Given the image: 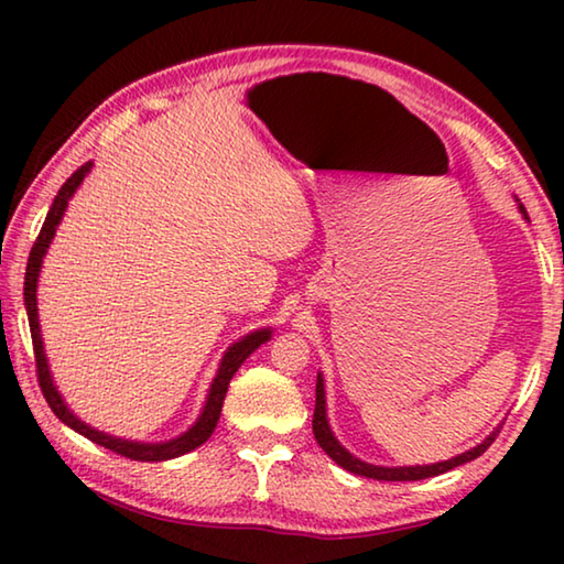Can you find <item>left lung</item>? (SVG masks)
<instances>
[{
	"label": "left lung",
	"instance_id": "obj_1",
	"mask_svg": "<svg viewBox=\"0 0 564 564\" xmlns=\"http://www.w3.org/2000/svg\"><path fill=\"white\" fill-rule=\"evenodd\" d=\"M518 202V198H514ZM520 204V202H518ZM520 214L528 218V212H524V206L520 204ZM500 433V427H495V431L485 437L482 443H477L470 451H465L460 455L451 457V460H441V463H433V465H403V467H386V465H373V463H366L356 457L352 453H348L346 447L338 443V437L333 435L330 431V423H328V413H326V383H323V373H318L316 380V413H313V435H316L318 445L323 447V453H326L330 460H336L343 470H348L352 475H360V477H373V480H393V482H403V480H425V477H435V475H443L447 470H453V467L463 465V463H470L475 457H480L485 451H488L490 443L495 441V435Z\"/></svg>",
	"mask_w": 564,
	"mask_h": 564
}]
</instances>
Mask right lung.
<instances>
[{"label": "right lung", "mask_w": 564, "mask_h": 564, "mask_svg": "<svg viewBox=\"0 0 564 564\" xmlns=\"http://www.w3.org/2000/svg\"><path fill=\"white\" fill-rule=\"evenodd\" d=\"M91 161L84 164L82 169H76L74 174L66 178V184L59 188V194L54 196V204L50 208V214L44 218V226L40 236H36V243L30 253V263H26V273H24V308H26V318H30V330H32V343H34V358H36V373H40V386L42 393L46 398V403L54 410V415L62 420L64 425H69L72 431H76L84 437H89L91 443H97L101 447H107L111 453H119L123 457H131V460H141V463H161V460H171V457L186 455L191 451H196L198 445H204L212 433L216 431L218 417H221V408H224V398L228 383L241 362L251 356V352L263 346L265 340H271V328H259L246 333L243 338H238L236 343L226 348L221 362H218V370L212 380V388H208L206 400L202 413H198L196 423L188 427L171 441H161V443H144V441H127V437H117L109 435L104 431H97L89 423H84L82 417L74 415V410L66 405V400L62 398L59 388L54 386L52 370H50V360H46V350H44V340H42V328H40V308H36V289H40V273H42V263L44 256L50 251V243L54 241L56 228H59L62 218L66 214V206H69L72 196L79 191L82 181L89 176L91 171Z\"/></svg>", "instance_id": "obj_1"}]
</instances>
